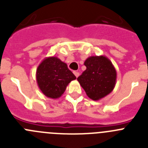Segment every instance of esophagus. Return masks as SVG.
Listing matches in <instances>:
<instances>
[{
  "mask_svg": "<svg viewBox=\"0 0 148 148\" xmlns=\"http://www.w3.org/2000/svg\"><path fill=\"white\" fill-rule=\"evenodd\" d=\"M73 73H74V75H75V77H76V78H78V77L79 76V73H78V71H74L73 72Z\"/></svg>",
  "mask_w": 148,
  "mask_h": 148,
  "instance_id": "34e87169",
  "label": "esophagus"
}]
</instances>
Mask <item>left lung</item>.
Masks as SVG:
<instances>
[{
	"label": "left lung",
	"mask_w": 148,
	"mask_h": 148,
	"mask_svg": "<svg viewBox=\"0 0 148 148\" xmlns=\"http://www.w3.org/2000/svg\"><path fill=\"white\" fill-rule=\"evenodd\" d=\"M87 69L77 80L90 99L98 101L114 89L116 70L106 56H90L84 61Z\"/></svg>",
	"instance_id": "left-lung-1"
}]
</instances>
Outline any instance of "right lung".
Returning <instances> with one entry per match:
<instances>
[{
  "label": "right lung",
  "mask_w": 148,
  "mask_h": 148,
  "mask_svg": "<svg viewBox=\"0 0 148 148\" xmlns=\"http://www.w3.org/2000/svg\"><path fill=\"white\" fill-rule=\"evenodd\" d=\"M75 78L66 63L54 56L44 58L36 70L38 86L44 95L50 99L61 97L66 86Z\"/></svg>",
  "instance_id": "1"
}]
</instances>
